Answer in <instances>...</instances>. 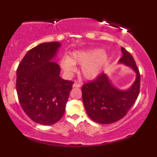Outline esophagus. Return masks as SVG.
I'll return each mask as SVG.
<instances>
[{"mask_svg": "<svg viewBox=\"0 0 157 157\" xmlns=\"http://www.w3.org/2000/svg\"><path fill=\"white\" fill-rule=\"evenodd\" d=\"M73 87H75V88H80V87H81V84L78 83V82H75V83L73 84Z\"/></svg>", "mask_w": 157, "mask_h": 157, "instance_id": "1", "label": "esophagus"}]
</instances>
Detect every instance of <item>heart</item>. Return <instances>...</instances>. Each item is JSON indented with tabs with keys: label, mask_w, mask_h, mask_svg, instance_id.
<instances>
[{
	"label": "heart",
	"mask_w": 157,
	"mask_h": 157,
	"mask_svg": "<svg viewBox=\"0 0 157 157\" xmlns=\"http://www.w3.org/2000/svg\"><path fill=\"white\" fill-rule=\"evenodd\" d=\"M107 60V56L101 48H95L73 52L70 57H64L61 60L63 69L68 74L76 70L75 64L82 65L81 72L88 79L97 77Z\"/></svg>",
	"instance_id": "heart-1"
}]
</instances>
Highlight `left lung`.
<instances>
[{
    "instance_id": "left-lung-1",
    "label": "left lung",
    "mask_w": 157,
    "mask_h": 157,
    "mask_svg": "<svg viewBox=\"0 0 157 157\" xmlns=\"http://www.w3.org/2000/svg\"><path fill=\"white\" fill-rule=\"evenodd\" d=\"M122 57L119 60L136 72V80L130 89H117L104 73L95 80L84 83L82 96L85 109L93 121L100 124H110L121 120L137 99L140 90V74L134 57L123 47Z\"/></svg>"
}]
</instances>
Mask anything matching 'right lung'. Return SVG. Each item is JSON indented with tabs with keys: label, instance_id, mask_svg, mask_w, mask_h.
Segmentation results:
<instances>
[{
	"label": "right lung",
	"instance_id": "obj_1",
	"mask_svg": "<svg viewBox=\"0 0 157 157\" xmlns=\"http://www.w3.org/2000/svg\"><path fill=\"white\" fill-rule=\"evenodd\" d=\"M59 42L44 43L30 49L17 69L16 90L21 107L32 120L49 125L63 116L73 81L60 77V68L52 62Z\"/></svg>",
	"mask_w": 157,
	"mask_h": 157
}]
</instances>
